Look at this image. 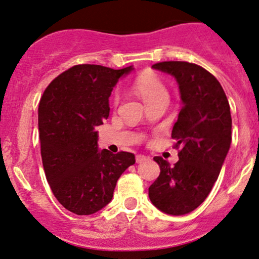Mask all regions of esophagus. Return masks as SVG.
Instances as JSON below:
<instances>
[{
    "instance_id": "1",
    "label": "esophagus",
    "mask_w": 259,
    "mask_h": 259,
    "mask_svg": "<svg viewBox=\"0 0 259 259\" xmlns=\"http://www.w3.org/2000/svg\"><path fill=\"white\" fill-rule=\"evenodd\" d=\"M146 160V157L143 154H138L136 155V163H142V161Z\"/></svg>"
}]
</instances>
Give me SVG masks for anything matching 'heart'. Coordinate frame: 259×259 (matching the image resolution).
Returning a JSON list of instances; mask_svg holds the SVG:
<instances>
[{
	"instance_id": "1",
	"label": "heart",
	"mask_w": 259,
	"mask_h": 259,
	"mask_svg": "<svg viewBox=\"0 0 259 259\" xmlns=\"http://www.w3.org/2000/svg\"><path fill=\"white\" fill-rule=\"evenodd\" d=\"M135 90L146 105L159 100H167V89L157 76L151 72L140 74L135 82ZM118 96H114V104H117Z\"/></svg>"
}]
</instances>
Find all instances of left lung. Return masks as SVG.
<instances>
[{
    "label": "left lung",
    "instance_id": "left-lung-1",
    "mask_svg": "<svg viewBox=\"0 0 259 259\" xmlns=\"http://www.w3.org/2000/svg\"><path fill=\"white\" fill-rule=\"evenodd\" d=\"M152 67L175 77L182 108L171 133L181 147L179 161L171 166L154 157L160 175L148 195L164 213L181 216L202 204L219 179L232 142L230 107L216 77L199 65L164 61Z\"/></svg>",
    "mask_w": 259,
    "mask_h": 259
}]
</instances>
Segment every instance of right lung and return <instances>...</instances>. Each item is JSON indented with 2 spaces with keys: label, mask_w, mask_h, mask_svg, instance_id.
<instances>
[{
  "label": "right lung",
  "mask_w": 259,
  "mask_h": 259,
  "mask_svg": "<svg viewBox=\"0 0 259 259\" xmlns=\"http://www.w3.org/2000/svg\"><path fill=\"white\" fill-rule=\"evenodd\" d=\"M133 66L76 65L47 87L38 106L40 155L47 181L71 212L93 214L112 200L117 181L135 155L98 147L96 127L110 116L108 98Z\"/></svg>",
  "instance_id": "right-lung-1"
}]
</instances>
